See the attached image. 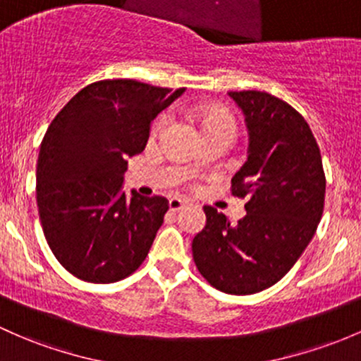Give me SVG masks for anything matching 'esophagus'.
Segmentation results:
<instances>
[{
	"label": "esophagus",
	"instance_id": "34e87169",
	"mask_svg": "<svg viewBox=\"0 0 361 361\" xmlns=\"http://www.w3.org/2000/svg\"><path fill=\"white\" fill-rule=\"evenodd\" d=\"M185 206H187V200L180 199V197H171L169 199V209L171 211H178Z\"/></svg>",
	"mask_w": 361,
	"mask_h": 361
}]
</instances>
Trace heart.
<instances>
[{
    "instance_id": "b5f03b06",
    "label": "heart",
    "mask_w": 361,
    "mask_h": 361,
    "mask_svg": "<svg viewBox=\"0 0 361 361\" xmlns=\"http://www.w3.org/2000/svg\"><path fill=\"white\" fill-rule=\"evenodd\" d=\"M199 121L200 124H202V128L206 126H211V124H230V126H233V121H231V117L226 114L225 111H218V109H209V111H202L199 114ZM166 123V116H161L157 121H155V130H159V128L162 126V124Z\"/></svg>"
}]
</instances>
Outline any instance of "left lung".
Returning a JSON list of instances; mask_svg holds the SVG:
<instances>
[{
  "mask_svg": "<svg viewBox=\"0 0 361 361\" xmlns=\"http://www.w3.org/2000/svg\"><path fill=\"white\" fill-rule=\"evenodd\" d=\"M245 114L249 155L231 178L247 214L231 225L206 206V226L192 242L193 261L214 289L256 294L294 267L320 223L325 173L308 123L267 91H230Z\"/></svg>",
  "mask_w": 361,
  "mask_h": 361,
  "instance_id": "8db88e82",
  "label": "left lung"
}]
</instances>
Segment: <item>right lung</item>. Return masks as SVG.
Here are the masks:
<instances>
[{"label":"right lung","mask_w":361,"mask_h":361,"mask_svg":"<svg viewBox=\"0 0 361 361\" xmlns=\"http://www.w3.org/2000/svg\"><path fill=\"white\" fill-rule=\"evenodd\" d=\"M185 88L135 79L91 82L48 126L36 168L41 226L59 263L78 279L112 283L145 261L169 209L166 197L123 192L128 157Z\"/></svg>","instance_id":"1"}]
</instances>
